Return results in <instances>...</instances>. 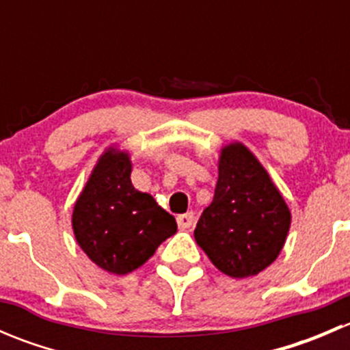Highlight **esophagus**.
I'll list each match as a JSON object with an SVG mask.
<instances>
[{"label":"esophagus","instance_id":"esophagus-1","mask_svg":"<svg viewBox=\"0 0 350 350\" xmlns=\"http://www.w3.org/2000/svg\"><path fill=\"white\" fill-rule=\"evenodd\" d=\"M178 225L181 230H186V228H189L193 225V221H195V213L193 211H188V213H183V215H178Z\"/></svg>","mask_w":350,"mask_h":350}]
</instances>
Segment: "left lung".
Returning a JSON list of instances; mask_svg holds the SVG:
<instances>
[{
  "mask_svg": "<svg viewBox=\"0 0 350 350\" xmlns=\"http://www.w3.org/2000/svg\"><path fill=\"white\" fill-rule=\"evenodd\" d=\"M289 224V208L260 162L242 144L225 147L213 201L195 228L211 262L227 276H256L280 256Z\"/></svg>",
  "mask_w": 350,
  "mask_h": 350,
  "instance_id": "1",
  "label": "left lung"
}]
</instances>
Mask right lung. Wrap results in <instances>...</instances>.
Segmentation results:
<instances>
[{
	"mask_svg": "<svg viewBox=\"0 0 350 350\" xmlns=\"http://www.w3.org/2000/svg\"><path fill=\"white\" fill-rule=\"evenodd\" d=\"M130 172L129 154L107 150L74 204L77 243L96 266L113 274L142 266L178 230L172 215L133 188Z\"/></svg>",
	"mask_w": 350,
	"mask_h": 350,
	"instance_id": "add662e5",
	"label": "right lung"
}]
</instances>
